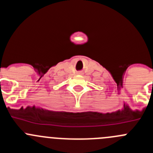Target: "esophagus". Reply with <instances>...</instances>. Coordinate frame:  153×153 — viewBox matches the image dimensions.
Instances as JSON below:
<instances>
[{"mask_svg": "<svg viewBox=\"0 0 153 153\" xmlns=\"http://www.w3.org/2000/svg\"><path fill=\"white\" fill-rule=\"evenodd\" d=\"M78 74H79V75H81V74H83V73H82V72H78Z\"/></svg>", "mask_w": 153, "mask_h": 153, "instance_id": "esophagus-1", "label": "esophagus"}]
</instances>
